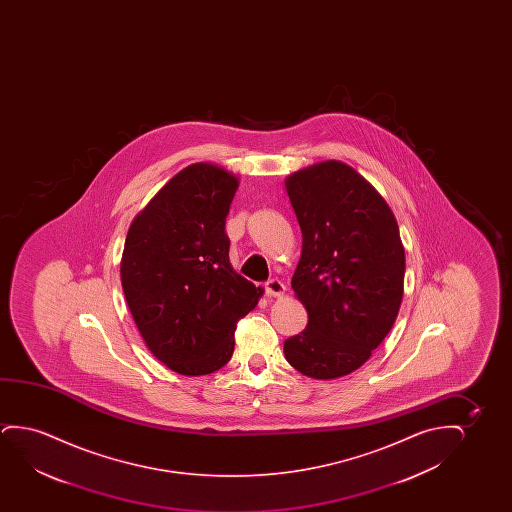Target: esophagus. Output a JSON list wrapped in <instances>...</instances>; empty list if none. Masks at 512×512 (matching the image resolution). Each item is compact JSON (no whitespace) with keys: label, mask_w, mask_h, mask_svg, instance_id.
I'll return each mask as SVG.
<instances>
[{"label":"esophagus","mask_w":512,"mask_h":512,"mask_svg":"<svg viewBox=\"0 0 512 512\" xmlns=\"http://www.w3.org/2000/svg\"><path fill=\"white\" fill-rule=\"evenodd\" d=\"M264 287L267 297H283L285 294V285L280 280H269Z\"/></svg>","instance_id":"34e87169"}]
</instances>
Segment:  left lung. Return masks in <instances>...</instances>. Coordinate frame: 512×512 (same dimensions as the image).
Wrapping results in <instances>:
<instances>
[{"mask_svg":"<svg viewBox=\"0 0 512 512\" xmlns=\"http://www.w3.org/2000/svg\"><path fill=\"white\" fill-rule=\"evenodd\" d=\"M301 225L294 278L308 327L285 341L288 364L313 379L360 369L392 330L406 255L385 197L346 162L323 161L285 178Z\"/></svg>","mask_w":512,"mask_h":512,"instance_id":"8db88e82","label":"left lung"}]
</instances>
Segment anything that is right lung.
Instances as JSON below:
<instances>
[{
	"mask_svg": "<svg viewBox=\"0 0 512 512\" xmlns=\"http://www.w3.org/2000/svg\"><path fill=\"white\" fill-rule=\"evenodd\" d=\"M238 175L196 162L133 218L120 259L127 306L148 350L182 376L222 369L234 330L264 294L229 260L225 218Z\"/></svg>",
	"mask_w": 512,
	"mask_h": 512,
	"instance_id": "add662e5",
	"label": "right lung"
}]
</instances>
